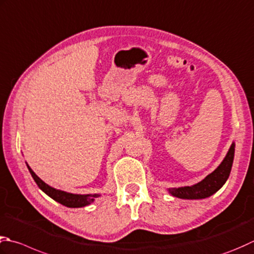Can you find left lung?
Here are the masks:
<instances>
[{
    "instance_id": "obj_1",
    "label": "left lung",
    "mask_w": 254,
    "mask_h": 254,
    "mask_svg": "<svg viewBox=\"0 0 254 254\" xmlns=\"http://www.w3.org/2000/svg\"><path fill=\"white\" fill-rule=\"evenodd\" d=\"M235 147L236 144L232 143L220 165L211 174L203 178L201 182L192 186L168 188V192L172 196L182 198V199H203V198L213 195L225 185L230 175L233 157H235Z\"/></svg>"
}]
</instances>
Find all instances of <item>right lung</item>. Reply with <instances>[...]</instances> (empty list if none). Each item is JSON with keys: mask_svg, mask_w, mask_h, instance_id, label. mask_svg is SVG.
Here are the masks:
<instances>
[{"mask_svg": "<svg viewBox=\"0 0 254 254\" xmlns=\"http://www.w3.org/2000/svg\"><path fill=\"white\" fill-rule=\"evenodd\" d=\"M27 165V164H26ZM27 168L29 173H31L32 177L34 178L35 183L37 184V186L41 188V190L48 195L55 201H57L62 205L69 207V208H80V207H84L90 205L91 202L94 201L96 198H98L99 193H88V195H79V193H71V192H67L64 190H59L54 188L52 186L47 185L46 183L43 182L41 178H39L36 174L33 172V170L31 167L27 165Z\"/></svg>", "mask_w": 254, "mask_h": 254, "instance_id": "1", "label": "right lung"}]
</instances>
